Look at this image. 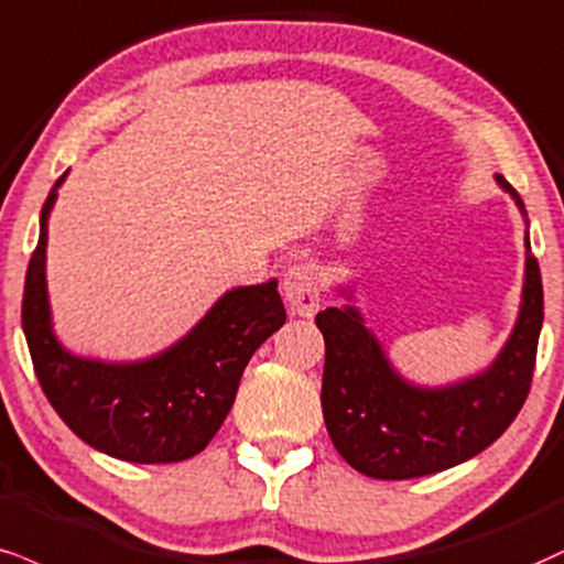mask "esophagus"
Returning a JSON list of instances; mask_svg holds the SVG:
<instances>
[{
  "label": "esophagus",
  "mask_w": 564,
  "mask_h": 564,
  "mask_svg": "<svg viewBox=\"0 0 564 564\" xmlns=\"http://www.w3.org/2000/svg\"><path fill=\"white\" fill-rule=\"evenodd\" d=\"M283 296L289 310L300 317H310L321 302V275L312 262H296L286 270L283 278Z\"/></svg>",
  "instance_id": "1"
}]
</instances>
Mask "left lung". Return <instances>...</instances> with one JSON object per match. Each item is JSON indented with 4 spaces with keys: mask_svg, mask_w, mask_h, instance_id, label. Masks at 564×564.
<instances>
[{
    "mask_svg": "<svg viewBox=\"0 0 564 564\" xmlns=\"http://www.w3.org/2000/svg\"><path fill=\"white\" fill-rule=\"evenodd\" d=\"M499 183L525 213L520 194ZM315 323L325 338L323 417L338 454L370 478L431 476L491 446L525 404L544 323L539 260L528 254L518 325L494 368L449 389L406 386L355 310L328 307Z\"/></svg>",
    "mask_w": 564,
    "mask_h": 564,
    "instance_id": "left-lung-1",
    "label": "left lung"
}]
</instances>
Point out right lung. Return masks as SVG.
<instances>
[{
	"label": "right lung",
	"instance_id": "1",
	"mask_svg": "<svg viewBox=\"0 0 564 564\" xmlns=\"http://www.w3.org/2000/svg\"><path fill=\"white\" fill-rule=\"evenodd\" d=\"M54 188L42 207L20 312L42 391L67 429L110 457L147 465L194 457L220 431L249 359L286 323L275 281L228 291L192 334L147 362L105 365L67 355L52 336L44 281Z\"/></svg>",
	"mask_w": 564,
	"mask_h": 564
}]
</instances>
